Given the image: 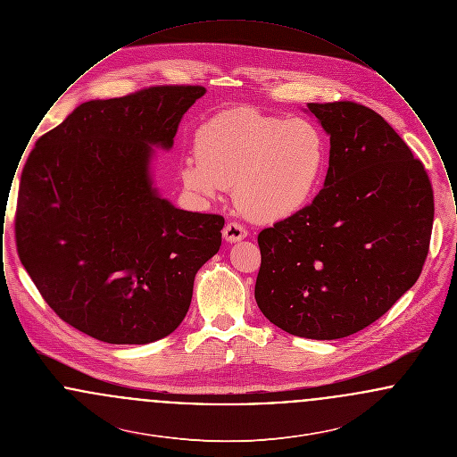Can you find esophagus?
<instances>
[{"label": "esophagus", "mask_w": 457, "mask_h": 457, "mask_svg": "<svg viewBox=\"0 0 457 457\" xmlns=\"http://www.w3.org/2000/svg\"><path fill=\"white\" fill-rule=\"evenodd\" d=\"M222 237L229 243H237L239 239L246 238V229L239 222H228L222 229Z\"/></svg>", "instance_id": "esophagus-1"}]
</instances>
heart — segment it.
<instances>
[{
	"mask_svg": "<svg viewBox=\"0 0 457 457\" xmlns=\"http://www.w3.org/2000/svg\"><path fill=\"white\" fill-rule=\"evenodd\" d=\"M195 155L179 168L190 194L214 198L235 185V200L248 218L278 222L300 214L319 195L328 142L312 120L239 106L200 125Z\"/></svg>",
	"mask_w": 457,
	"mask_h": 457,
	"instance_id": "1",
	"label": "heart"
}]
</instances>
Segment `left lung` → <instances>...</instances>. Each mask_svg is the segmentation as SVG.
I'll return each instance as SVG.
<instances>
[{"label": "left lung", "instance_id": "obj_1", "mask_svg": "<svg viewBox=\"0 0 457 457\" xmlns=\"http://www.w3.org/2000/svg\"><path fill=\"white\" fill-rule=\"evenodd\" d=\"M330 137L324 188L262 229L255 300L286 332L341 339L380 319L420 278L434 192L420 159L373 109L310 103Z\"/></svg>", "mask_w": 457, "mask_h": 457}]
</instances>
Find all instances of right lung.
<instances>
[{
    "label": "right lung",
    "instance_id": "1",
    "mask_svg": "<svg viewBox=\"0 0 457 457\" xmlns=\"http://www.w3.org/2000/svg\"><path fill=\"white\" fill-rule=\"evenodd\" d=\"M200 86L88 101L37 140L15 214L17 252L54 313L109 345H147L185 319L224 218L176 209L153 187Z\"/></svg>",
    "mask_w": 457,
    "mask_h": 457
}]
</instances>
